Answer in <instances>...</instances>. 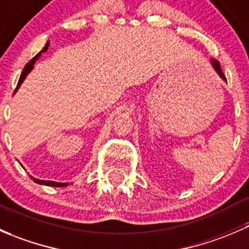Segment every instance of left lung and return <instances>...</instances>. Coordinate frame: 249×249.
Listing matches in <instances>:
<instances>
[{"label":"left lung","mask_w":249,"mask_h":249,"mask_svg":"<svg viewBox=\"0 0 249 249\" xmlns=\"http://www.w3.org/2000/svg\"><path fill=\"white\" fill-rule=\"evenodd\" d=\"M211 64H212L213 69L215 70V72H217V73L219 74V77L222 78L223 80H225V82H227V78H225L224 74H223V71H222V69H220V65H219V62H218L217 60H214V59H211Z\"/></svg>","instance_id":"left-lung-1"}]
</instances>
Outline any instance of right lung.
I'll return each instance as SVG.
<instances>
[{"label":"right lung","mask_w":249,"mask_h":249,"mask_svg":"<svg viewBox=\"0 0 249 249\" xmlns=\"http://www.w3.org/2000/svg\"><path fill=\"white\" fill-rule=\"evenodd\" d=\"M48 47H49V42H47L46 47H44L43 49H42L41 52H39L38 54H37L36 56L34 57V59L30 60V61L27 62L26 66H25V67H24V70H22L21 76H20V78H19V82H18V87H17V89H19V87H20V85H21V83L24 82L25 78H26L27 74H29L30 72H31V70L34 69L35 62H36V61H37V59H38V57L41 56L42 53L47 52V50H48ZM30 178H31V179L34 180L35 183H37V184H41V185H48V187L62 188V187H67V185L70 184V183H60V182H54V180H43V179H38V178H35V177H32V176H30Z\"/></svg>","instance_id":"right-lung-1"}]
</instances>
